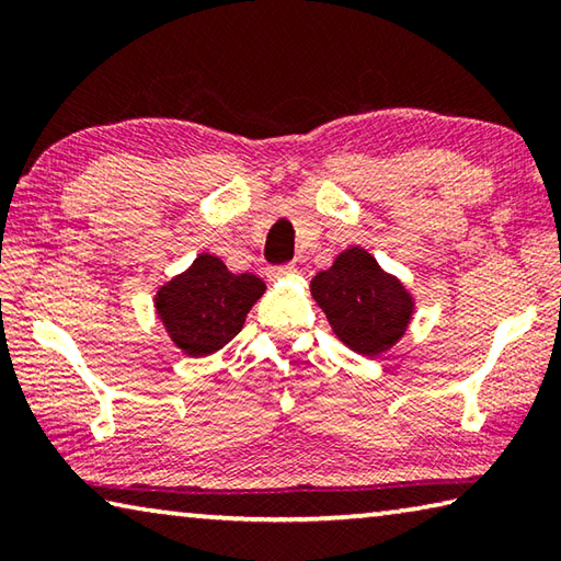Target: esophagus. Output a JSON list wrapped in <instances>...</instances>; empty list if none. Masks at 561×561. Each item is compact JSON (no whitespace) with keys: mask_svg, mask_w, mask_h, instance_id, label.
<instances>
[{"mask_svg":"<svg viewBox=\"0 0 561 561\" xmlns=\"http://www.w3.org/2000/svg\"><path fill=\"white\" fill-rule=\"evenodd\" d=\"M297 272V264H279V267H270V279H284V277H291V274Z\"/></svg>","mask_w":561,"mask_h":561,"instance_id":"1","label":"esophagus"}]
</instances>
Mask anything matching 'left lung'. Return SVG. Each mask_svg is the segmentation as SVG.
I'll list each match as a JSON object with an SVG mask.
<instances>
[{
  "label": "left lung",
  "instance_id": "obj_1",
  "mask_svg": "<svg viewBox=\"0 0 561 561\" xmlns=\"http://www.w3.org/2000/svg\"><path fill=\"white\" fill-rule=\"evenodd\" d=\"M339 341L360 356H381L403 339L415 299L364 247H348L309 284Z\"/></svg>",
  "mask_w": 561,
  "mask_h": 561
}]
</instances>
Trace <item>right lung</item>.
<instances>
[{
    "label": "right lung",
    "instance_id": "add662e5",
    "mask_svg": "<svg viewBox=\"0 0 561 561\" xmlns=\"http://www.w3.org/2000/svg\"><path fill=\"white\" fill-rule=\"evenodd\" d=\"M267 284L244 272L234 274L215 254H197L178 277L156 294V314L168 336L187 356H207L220 351L240 334Z\"/></svg>",
    "mask_w": 561,
    "mask_h": 561
}]
</instances>
